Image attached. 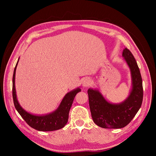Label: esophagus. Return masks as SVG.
<instances>
[{"mask_svg":"<svg viewBox=\"0 0 156 156\" xmlns=\"http://www.w3.org/2000/svg\"><path fill=\"white\" fill-rule=\"evenodd\" d=\"M91 84V81L89 78H85L82 82V87H88Z\"/></svg>","mask_w":156,"mask_h":156,"instance_id":"esophagus-1","label":"esophagus"}]
</instances>
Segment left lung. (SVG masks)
I'll use <instances>...</instances> for the list:
<instances>
[{
    "instance_id": "left-lung-1",
    "label": "left lung",
    "mask_w": 156,
    "mask_h": 156,
    "mask_svg": "<svg viewBox=\"0 0 156 156\" xmlns=\"http://www.w3.org/2000/svg\"><path fill=\"white\" fill-rule=\"evenodd\" d=\"M122 57L131 69L132 89L129 97L121 103L107 101L98 90H88L92 118L96 125L105 129L125 127L137 114L143 101V84L140 69L134 56L127 48L122 51Z\"/></svg>"
}]
</instances>
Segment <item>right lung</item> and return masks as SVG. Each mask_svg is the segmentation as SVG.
<instances>
[{
    "instance_id": "right-lung-1",
    "label": "right lung",
    "mask_w": 156,
    "mask_h": 156,
    "mask_svg": "<svg viewBox=\"0 0 156 156\" xmlns=\"http://www.w3.org/2000/svg\"><path fill=\"white\" fill-rule=\"evenodd\" d=\"M18 62L19 60L15 66L12 76V98L16 111L30 127L37 131H51L64 127L68 122L69 112L75 96L78 92L81 91V89L77 88L68 92L62 99L58 108L51 113L45 115H35L29 113L20 106L16 98L15 81L16 68Z\"/></svg>"
}]
</instances>
